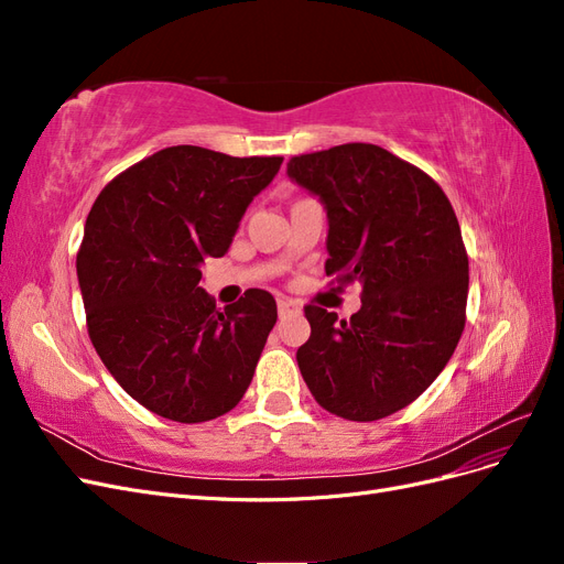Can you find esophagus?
<instances>
[{
	"mask_svg": "<svg viewBox=\"0 0 564 564\" xmlns=\"http://www.w3.org/2000/svg\"><path fill=\"white\" fill-rule=\"evenodd\" d=\"M278 313H280V317L301 315V305L292 299H282V301H278Z\"/></svg>",
	"mask_w": 564,
	"mask_h": 564,
	"instance_id": "34e87169",
	"label": "esophagus"
}]
</instances>
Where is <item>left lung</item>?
Here are the masks:
<instances>
[{
    "instance_id": "left-lung-1",
    "label": "left lung",
    "mask_w": 564,
    "mask_h": 564,
    "mask_svg": "<svg viewBox=\"0 0 564 564\" xmlns=\"http://www.w3.org/2000/svg\"><path fill=\"white\" fill-rule=\"evenodd\" d=\"M286 174L327 212L324 272L362 284L350 319L305 305L303 381L348 421L395 414L440 377L466 324L468 256L452 204L429 174L371 143L292 158Z\"/></svg>"
}]
</instances>
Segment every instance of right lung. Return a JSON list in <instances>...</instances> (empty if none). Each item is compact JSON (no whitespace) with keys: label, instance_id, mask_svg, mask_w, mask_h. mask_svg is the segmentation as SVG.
Returning <instances> with one entry per match:
<instances>
[{"label":"right lung","instance_id":"right-lung-1","mask_svg":"<svg viewBox=\"0 0 564 564\" xmlns=\"http://www.w3.org/2000/svg\"><path fill=\"white\" fill-rule=\"evenodd\" d=\"M282 158L164 148L98 195L77 253L91 344L115 381L150 412L202 423L242 400L278 305L263 289L224 311L199 286Z\"/></svg>","mask_w":564,"mask_h":564}]
</instances>
